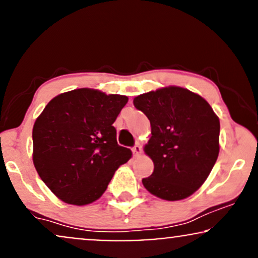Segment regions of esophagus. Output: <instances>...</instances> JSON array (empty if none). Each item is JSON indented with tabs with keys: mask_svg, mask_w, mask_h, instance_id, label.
I'll list each match as a JSON object with an SVG mask.
<instances>
[{
	"mask_svg": "<svg viewBox=\"0 0 258 258\" xmlns=\"http://www.w3.org/2000/svg\"><path fill=\"white\" fill-rule=\"evenodd\" d=\"M133 153H134V156L135 157H138V156H140V154L142 153V147L140 146V145H135L134 147H133Z\"/></svg>",
	"mask_w": 258,
	"mask_h": 258,
	"instance_id": "34e87169",
	"label": "esophagus"
}]
</instances>
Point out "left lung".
Returning a JSON list of instances; mask_svg holds the SVG:
<instances>
[{
  "label": "left lung",
  "instance_id": "left-lung-1",
  "mask_svg": "<svg viewBox=\"0 0 258 258\" xmlns=\"http://www.w3.org/2000/svg\"><path fill=\"white\" fill-rule=\"evenodd\" d=\"M151 123L145 153L154 170L142 178L151 195L169 202L188 198L205 182L220 152V119L204 98L169 86L134 99Z\"/></svg>",
  "mask_w": 258,
  "mask_h": 258
}]
</instances>
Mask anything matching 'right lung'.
<instances>
[{
	"mask_svg": "<svg viewBox=\"0 0 258 258\" xmlns=\"http://www.w3.org/2000/svg\"><path fill=\"white\" fill-rule=\"evenodd\" d=\"M126 102L125 95L81 88L56 95L37 117L33 165L60 201L77 207L98 201L132 158L112 125Z\"/></svg>",
	"mask_w": 258,
	"mask_h": 258,
	"instance_id": "add662e5",
	"label": "right lung"
}]
</instances>
